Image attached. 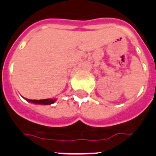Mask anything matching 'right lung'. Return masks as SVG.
<instances>
[{"label":"right lung","mask_w":156,"mask_h":156,"mask_svg":"<svg viewBox=\"0 0 156 156\" xmlns=\"http://www.w3.org/2000/svg\"><path fill=\"white\" fill-rule=\"evenodd\" d=\"M27 101L30 103H33L36 104H43V105H48V104H52L56 102V99H45V100H29L26 99Z\"/></svg>","instance_id":"right-lung-1"}]
</instances>
